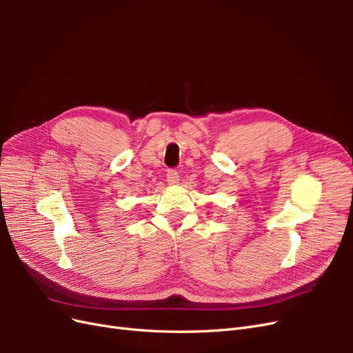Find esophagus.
<instances>
[{"instance_id":"esophagus-1","label":"esophagus","mask_w":353,"mask_h":353,"mask_svg":"<svg viewBox=\"0 0 353 353\" xmlns=\"http://www.w3.org/2000/svg\"><path fill=\"white\" fill-rule=\"evenodd\" d=\"M166 181H168V184H169V185H176V184L179 183V174L176 172L175 169H170V170H168V174H166Z\"/></svg>"}]
</instances>
